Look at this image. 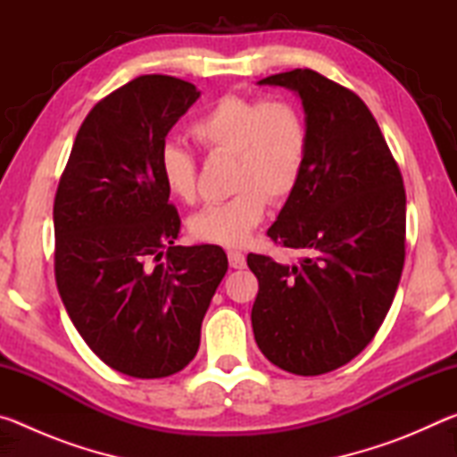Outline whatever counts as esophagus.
I'll use <instances>...</instances> for the list:
<instances>
[{
  "instance_id": "1",
  "label": "esophagus",
  "mask_w": 457,
  "mask_h": 457,
  "mask_svg": "<svg viewBox=\"0 0 457 457\" xmlns=\"http://www.w3.org/2000/svg\"><path fill=\"white\" fill-rule=\"evenodd\" d=\"M228 260H229V266L231 268H236V270L245 268V256L239 250H229L228 252Z\"/></svg>"
}]
</instances>
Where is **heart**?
I'll return each mask as SVG.
<instances>
[{"label":"heart","mask_w":457,"mask_h":457,"mask_svg":"<svg viewBox=\"0 0 457 457\" xmlns=\"http://www.w3.org/2000/svg\"><path fill=\"white\" fill-rule=\"evenodd\" d=\"M191 137L210 153L234 154L231 189L189 218L199 242L242 245L264 220L268 197L286 199L296 189L308 157V127L300 108L286 98L226 95L191 125ZM159 175L181 204L197 195V167L189 151L175 143L161 146Z\"/></svg>","instance_id":"heart-1"}]
</instances>
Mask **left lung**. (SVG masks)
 Masks as SVG:
<instances>
[{
    "label": "left lung",
    "mask_w": 457,
    "mask_h": 457,
    "mask_svg": "<svg viewBox=\"0 0 457 457\" xmlns=\"http://www.w3.org/2000/svg\"><path fill=\"white\" fill-rule=\"evenodd\" d=\"M303 100L308 157L268 236L304 253H250L260 290L252 328L264 357L322 375L365 349L389 312L405 262V189L377 120L353 90L296 68L262 79Z\"/></svg>",
    "instance_id": "8db88e82"
}]
</instances>
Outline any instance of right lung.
<instances>
[{
  "mask_svg": "<svg viewBox=\"0 0 457 457\" xmlns=\"http://www.w3.org/2000/svg\"><path fill=\"white\" fill-rule=\"evenodd\" d=\"M199 96L191 82L146 74L100 100L54 199L66 312L100 361L137 378L189 365L228 272L220 245H175L181 220L159 175L169 130Z\"/></svg>",
  "mask_w": 457,
  "mask_h": 457,
  "instance_id": "add662e5",
  "label": "right lung"
}]
</instances>
